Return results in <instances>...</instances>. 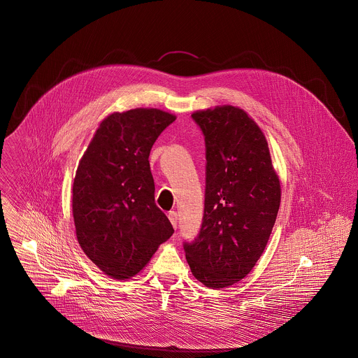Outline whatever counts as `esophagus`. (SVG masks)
Instances as JSON below:
<instances>
[{
    "label": "esophagus",
    "mask_w": 358,
    "mask_h": 358,
    "mask_svg": "<svg viewBox=\"0 0 358 358\" xmlns=\"http://www.w3.org/2000/svg\"><path fill=\"white\" fill-rule=\"evenodd\" d=\"M167 217H169V220H170V222H171L173 227H174V229H177V220H178V215H177V213H176V211H170Z\"/></svg>",
    "instance_id": "34e87169"
}]
</instances>
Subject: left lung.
Masks as SVG:
<instances>
[{
	"label": "left lung",
	"mask_w": 358,
	"mask_h": 358,
	"mask_svg": "<svg viewBox=\"0 0 358 358\" xmlns=\"http://www.w3.org/2000/svg\"><path fill=\"white\" fill-rule=\"evenodd\" d=\"M206 141L204 215L197 237L184 243L194 278L211 289L244 279L268 243L280 184L264 134L234 106L194 111Z\"/></svg>",
	"instance_id": "left-lung-1"
}]
</instances>
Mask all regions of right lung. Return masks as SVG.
I'll return each instance as SVG.
<instances>
[{"label":"right lung","instance_id":"1","mask_svg":"<svg viewBox=\"0 0 358 358\" xmlns=\"http://www.w3.org/2000/svg\"><path fill=\"white\" fill-rule=\"evenodd\" d=\"M176 120L159 109L108 115L83 155L72 188L76 237L106 275L140 273L174 229L155 204L150 151Z\"/></svg>","mask_w":358,"mask_h":358}]
</instances>
